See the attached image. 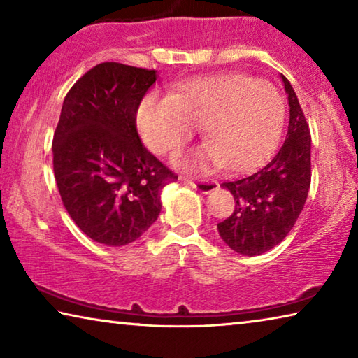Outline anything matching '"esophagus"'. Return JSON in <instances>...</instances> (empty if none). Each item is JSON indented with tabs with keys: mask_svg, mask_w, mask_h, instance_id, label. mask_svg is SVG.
Listing matches in <instances>:
<instances>
[{
	"mask_svg": "<svg viewBox=\"0 0 358 358\" xmlns=\"http://www.w3.org/2000/svg\"><path fill=\"white\" fill-rule=\"evenodd\" d=\"M187 185L192 186L202 194H210L217 189V181L215 180H199V178H183Z\"/></svg>",
	"mask_w": 358,
	"mask_h": 358,
	"instance_id": "1",
	"label": "esophagus"
}]
</instances>
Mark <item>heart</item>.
<instances>
[{
    "label": "heart",
    "mask_w": 358,
    "mask_h": 358,
    "mask_svg": "<svg viewBox=\"0 0 358 358\" xmlns=\"http://www.w3.org/2000/svg\"><path fill=\"white\" fill-rule=\"evenodd\" d=\"M282 121L280 92L238 72L196 77L171 96L151 93L137 110L138 134L157 155L180 148L194 136V126H201L207 145L178 156L175 162L183 169L250 171L273 150Z\"/></svg>",
    "instance_id": "heart-1"
}]
</instances>
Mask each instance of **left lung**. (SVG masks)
Instances as JSON below:
<instances>
[{
    "label": "left lung",
    "mask_w": 358,
    "mask_h": 358,
    "mask_svg": "<svg viewBox=\"0 0 358 358\" xmlns=\"http://www.w3.org/2000/svg\"><path fill=\"white\" fill-rule=\"evenodd\" d=\"M289 101V129L280 151L248 177L221 186L235 210L217 224L230 250L243 256L270 251L286 238L305 207L311 185V136L292 85L281 74Z\"/></svg>",
    "instance_id": "left-lung-1"
}]
</instances>
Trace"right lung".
I'll list each match as a JSON object with an SVG mask.
<instances>
[{
  "mask_svg": "<svg viewBox=\"0 0 358 358\" xmlns=\"http://www.w3.org/2000/svg\"><path fill=\"white\" fill-rule=\"evenodd\" d=\"M155 69L101 63L66 94L53 134V172L64 208L98 243L124 246L161 213V191L177 181L143 147L136 115Z\"/></svg>",
  "mask_w": 358,
  "mask_h": 358,
  "instance_id": "obj_1",
  "label": "right lung"
}]
</instances>
